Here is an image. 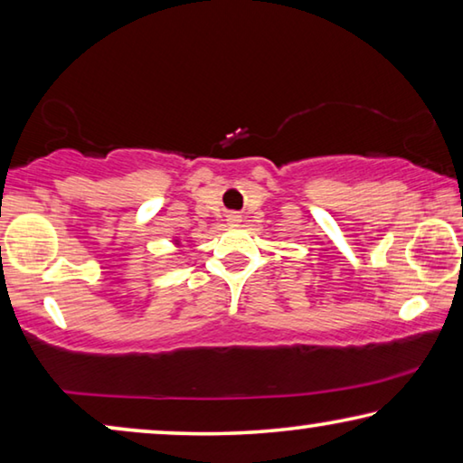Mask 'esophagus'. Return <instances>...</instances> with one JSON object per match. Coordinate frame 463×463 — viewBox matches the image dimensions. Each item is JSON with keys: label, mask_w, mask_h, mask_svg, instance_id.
<instances>
[{"label": "esophagus", "mask_w": 463, "mask_h": 463, "mask_svg": "<svg viewBox=\"0 0 463 463\" xmlns=\"http://www.w3.org/2000/svg\"><path fill=\"white\" fill-rule=\"evenodd\" d=\"M229 222H239V216L237 214H231L229 216Z\"/></svg>", "instance_id": "34e87169"}]
</instances>
